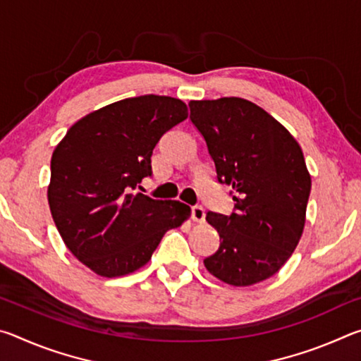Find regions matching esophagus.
Instances as JSON below:
<instances>
[{"mask_svg":"<svg viewBox=\"0 0 361 361\" xmlns=\"http://www.w3.org/2000/svg\"><path fill=\"white\" fill-rule=\"evenodd\" d=\"M191 216H192V219H194L195 223H204V219H205L204 207H200V205L192 207V209H191Z\"/></svg>","mask_w":361,"mask_h":361,"instance_id":"34e87169","label":"esophagus"}]
</instances>
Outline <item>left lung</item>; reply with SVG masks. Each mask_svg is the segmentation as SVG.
<instances>
[{
    "label": "left lung",
    "instance_id": "8db88e82",
    "mask_svg": "<svg viewBox=\"0 0 361 361\" xmlns=\"http://www.w3.org/2000/svg\"><path fill=\"white\" fill-rule=\"evenodd\" d=\"M189 108L218 181L234 189L229 216L207 213L219 248L204 264L232 286L262 282L288 261L304 231L312 181L301 146L277 119L245 99L191 100Z\"/></svg>",
    "mask_w": 361,
    "mask_h": 361
}]
</instances>
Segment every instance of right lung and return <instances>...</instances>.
Segmentation results:
<instances>
[{"label": "right lung", "instance_id": "right-lung-1", "mask_svg": "<svg viewBox=\"0 0 361 361\" xmlns=\"http://www.w3.org/2000/svg\"><path fill=\"white\" fill-rule=\"evenodd\" d=\"M188 118L185 102L142 95L89 113L52 152L47 200L59 234L102 277H122L151 259L169 229L191 215L180 200L135 192L151 175L152 149Z\"/></svg>", "mask_w": 361, "mask_h": 361}]
</instances>
